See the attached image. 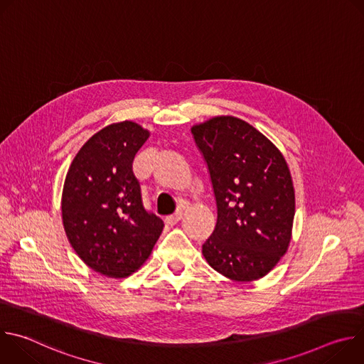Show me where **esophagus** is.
<instances>
[{
    "instance_id": "esophagus-1",
    "label": "esophagus",
    "mask_w": 364,
    "mask_h": 364,
    "mask_svg": "<svg viewBox=\"0 0 364 364\" xmlns=\"http://www.w3.org/2000/svg\"><path fill=\"white\" fill-rule=\"evenodd\" d=\"M181 218H183V209L180 207V209H177V212H176L173 216H168V218L166 219V222H167L168 225H176V223H178V222L181 220Z\"/></svg>"
}]
</instances>
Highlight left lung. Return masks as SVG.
<instances>
[{"mask_svg": "<svg viewBox=\"0 0 364 364\" xmlns=\"http://www.w3.org/2000/svg\"><path fill=\"white\" fill-rule=\"evenodd\" d=\"M209 168L218 223L203 245L215 271L233 282L271 272L287 253L295 191L282 152L262 132L230 115L191 127Z\"/></svg>", "mask_w": 364, "mask_h": 364, "instance_id": "1", "label": "left lung"}]
</instances>
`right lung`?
<instances>
[{
  "instance_id": "add662e5",
  "label": "right lung",
  "mask_w": 364,
  "mask_h": 364,
  "mask_svg": "<svg viewBox=\"0 0 364 364\" xmlns=\"http://www.w3.org/2000/svg\"><path fill=\"white\" fill-rule=\"evenodd\" d=\"M149 131L132 121L92 135L73 159L62 194L66 236L82 261L108 278H127L149 257L164 223L148 213L132 171Z\"/></svg>"
}]
</instances>
